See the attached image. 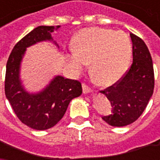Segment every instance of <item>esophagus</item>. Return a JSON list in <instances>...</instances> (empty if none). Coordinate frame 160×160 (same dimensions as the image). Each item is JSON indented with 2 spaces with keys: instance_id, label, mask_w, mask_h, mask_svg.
I'll return each instance as SVG.
<instances>
[{
  "instance_id": "1",
  "label": "esophagus",
  "mask_w": 160,
  "mask_h": 160,
  "mask_svg": "<svg viewBox=\"0 0 160 160\" xmlns=\"http://www.w3.org/2000/svg\"><path fill=\"white\" fill-rule=\"evenodd\" d=\"M83 93H88V92H91V89H90L89 87L85 84V83H83Z\"/></svg>"
}]
</instances>
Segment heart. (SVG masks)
I'll return each instance as SVG.
<instances>
[{
    "label": "heart",
    "mask_w": 160,
    "mask_h": 160,
    "mask_svg": "<svg viewBox=\"0 0 160 160\" xmlns=\"http://www.w3.org/2000/svg\"><path fill=\"white\" fill-rule=\"evenodd\" d=\"M75 52L68 57L75 73L91 64V75L102 86L117 83L126 73L130 62L132 46L128 36L110 29L87 28L80 31L73 41Z\"/></svg>",
    "instance_id": "b5f03b06"
}]
</instances>
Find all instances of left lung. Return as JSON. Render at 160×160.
I'll return each instance as SVG.
<instances>
[{
    "label": "left lung",
    "mask_w": 160,
    "mask_h": 160,
    "mask_svg": "<svg viewBox=\"0 0 160 160\" xmlns=\"http://www.w3.org/2000/svg\"><path fill=\"white\" fill-rule=\"evenodd\" d=\"M132 42V63L126 73L101 92L109 101L112 112L102 119L112 126L133 123L144 111L154 90V70L151 53L140 37L130 34Z\"/></svg>",
    "instance_id": "obj_1"
}]
</instances>
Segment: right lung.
Here are the masks:
<instances>
[{
	"label": "right lung",
	"mask_w": 160,
	"mask_h": 160,
	"mask_svg": "<svg viewBox=\"0 0 160 160\" xmlns=\"http://www.w3.org/2000/svg\"><path fill=\"white\" fill-rule=\"evenodd\" d=\"M60 26H40L34 28L16 44L6 66L5 94L14 112L23 124L35 130L54 126L64 116L74 98L81 95V83L57 76L40 92L29 93L24 89L19 70L27 48L42 41H52L51 33ZM58 46V44L55 42Z\"/></svg>",
	"instance_id": "right-lung-1"
}]
</instances>
